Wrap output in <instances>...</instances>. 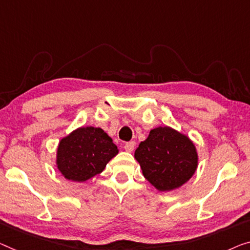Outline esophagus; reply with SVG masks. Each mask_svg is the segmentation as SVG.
<instances>
[{
  "instance_id": "esophagus-1",
  "label": "esophagus",
  "mask_w": 250,
  "mask_h": 250,
  "mask_svg": "<svg viewBox=\"0 0 250 250\" xmlns=\"http://www.w3.org/2000/svg\"><path fill=\"white\" fill-rule=\"evenodd\" d=\"M125 150L128 151V152H131L133 149H135V141H129V143L125 144Z\"/></svg>"
}]
</instances>
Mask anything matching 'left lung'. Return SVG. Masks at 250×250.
I'll return each mask as SVG.
<instances>
[{"label": "left lung", "mask_w": 250, "mask_h": 250, "mask_svg": "<svg viewBox=\"0 0 250 250\" xmlns=\"http://www.w3.org/2000/svg\"><path fill=\"white\" fill-rule=\"evenodd\" d=\"M144 176L158 191H172L186 183L197 167L194 144L169 126L149 132L135 151Z\"/></svg>", "instance_id": "obj_1"}]
</instances>
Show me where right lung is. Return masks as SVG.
Instances as JSON below:
<instances>
[{"label":"right lung","instance_id":"add662e5","mask_svg":"<svg viewBox=\"0 0 250 250\" xmlns=\"http://www.w3.org/2000/svg\"><path fill=\"white\" fill-rule=\"evenodd\" d=\"M118 152L101 128H78L59 143L57 167L67 180L85 182L101 173Z\"/></svg>","mask_w":250,"mask_h":250}]
</instances>
